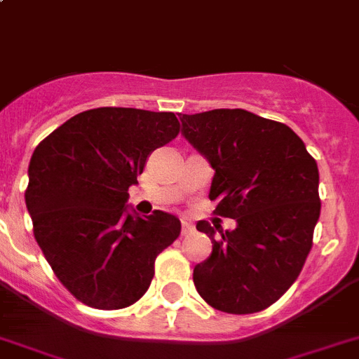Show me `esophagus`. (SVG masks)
<instances>
[{"mask_svg":"<svg viewBox=\"0 0 359 359\" xmlns=\"http://www.w3.org/2000/svg\"><path fill=\"white\" fill-rule=\"evenodd\" d=\"M180 224H182V228H180V231H182V236H188V233H191V231L195 230V226L191 224V222H189V221H186V219H182V222H180Z\"/></svg>","mask_w":359,"mask_h":359,"instance_id":"obj_1","label":"esophagus"}]
</instances>
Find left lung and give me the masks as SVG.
Here are the masks:
<instances>
[{"instance_id":"8db88e82","label":"left lung","mask_w":359,"mask_h":359,"mask_svg":"<svg viewBox=\"0 0 359 359\" xmlns=\"http://www.w3.org/2000/svg\"><path fill=\"white\" fill-rule=\"evenodd\" d=\"M182 135L210 162L215 215L236 230L206 221L212 255L194 268L208 305L228 314L268 309L292 287L312 248L321 212L318 164L288 126L245 109L182 114Z\"/></svg>"}]
</instances>
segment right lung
Returning a JSON list of instances; mask_svg holds the SVG:
<instances>
[{"mask_svg":"<svg viewBox=\"0 0 359 359\" xmlns=\"http://www.w3.org/2000/svg\"><path fill=\"white\" fill-rule=\"evenodd\" d=\"M180 131L173 113L98 107L74 114L31 156L27 210L34 237L63 287L83 305L116 310L137 303L155 259L180 236V221L126 206L147 156Z\"/></svg>","mask_w":359,"mask_h":359,"instance_id":"right-lung-1","label":"right lung"}]
</instances>
